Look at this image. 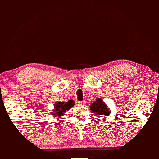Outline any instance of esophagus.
Here are the masks:
<instances>
[{
	"instance_id": "34e87169",
	"label": "esophagus",
	"mask_w": 159,
	"mask_h": 159,
	"mask_svg": "<svg viewBox=\"0 0 159 159\" xmlns=\"http://www.w3.org/2000/svg\"><path fill=\"white\" fill-rule=\"evenodd\" d=\"M78 104H79V106H84L85 105H86V102H84V101H80V102L78 103Z\"/></svg>"
}]
</instances>
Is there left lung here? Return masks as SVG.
<instances>
[{"instance_id":"1","label":"left lung","mask_w":159,"mask_h":159,"mask_svg":"<svg viewBox=\"0 0 159 159\" xmlns=\"http://www.w3.org/2000/svg\"><path fill=\"white\" fill-rule=\"evenodd\" d=\"M90 108H91L92 112L96 113V115L98 116V117L107 116L111 113V111L108 109L106 104L99 98H97L96 101L90 106Z\"/></svg>"}]
</instances>
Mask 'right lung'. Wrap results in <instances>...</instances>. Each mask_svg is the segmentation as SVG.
<instances>
[{
	"label": "right lung",
	"mask_w": 159,
	"mask_h": 159,
	"mask_svg": "<svg viewBox=\"0 0 159 159\" xmlns=\"http://www.w3.org/2000/svg\"><path fill=\"white\" fill-rule=\"evenodd\" d=\"M74 105L73 102L71 101H68L67 103H63V102H58L55 103V109L53 110V113L52 115L56 117H61L63 116V114L66 112V111H68L72 106Z\"/></svg>",
	"instance_id": "1"
}]
</instances>
